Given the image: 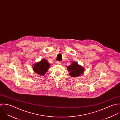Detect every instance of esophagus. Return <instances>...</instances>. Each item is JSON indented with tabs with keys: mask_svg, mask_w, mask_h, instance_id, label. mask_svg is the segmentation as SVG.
I'll list each match as a JSON object with an SVG mask.
<instances>
[{
	"mask_svg": "<svg viewBox=\"0 0 120 120\" xmlns=\"http://www.w3.org/2000/svg\"><path fill=\"white\" fill-rule=\"evenodd\" d=\"M56 64H58V65H60L62 64V63L61 62H59V61H58L56 62Z\"/></svg>",
	"mask_w": 120,
	"mask_h": 120,
	"instance_id": "1",
	"label": "esophagus"
}]
</instances>
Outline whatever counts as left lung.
Returning a JSON list of instances; mask_svg holds the SVG:
<instances>
[{"label": "left lung", "mask_w": 120, "mask_h": 120, "mask_svg": "<svg viewBox=\"0 0 120 120\" xmlns=\"http://www.w3.org/2000/svg\"><path fill=\"white\" fill-rule=\"evenodd\" d=\"M67 68L69 72V74L72 77H76L80 76L83 73L84 70L83 67L74 61L72 62L70 65L67 66Z\"/></svg>", "instance_id": "left-lung-1"}]
</instances>
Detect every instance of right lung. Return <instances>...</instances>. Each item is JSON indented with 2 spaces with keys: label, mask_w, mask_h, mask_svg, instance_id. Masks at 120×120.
<instances>
[{
  "label": "right lung",
  "mask_w": 120,
  "mask_h": 120,
  "mask_svg": "<svg viewBox=\"0 0 120 120\" xmlns=\"http://www.w3.org/2000/svg\"><path fill=\"white\" fill-rule=\"evenodd\" d=\"M50 66V64L45 59H43L40 61L36 63L33 64L32 68L34 72L40 75L43 76L48 71Z\"/></svg>",
  "instance_id": "obj_1"
}]
</instances>
